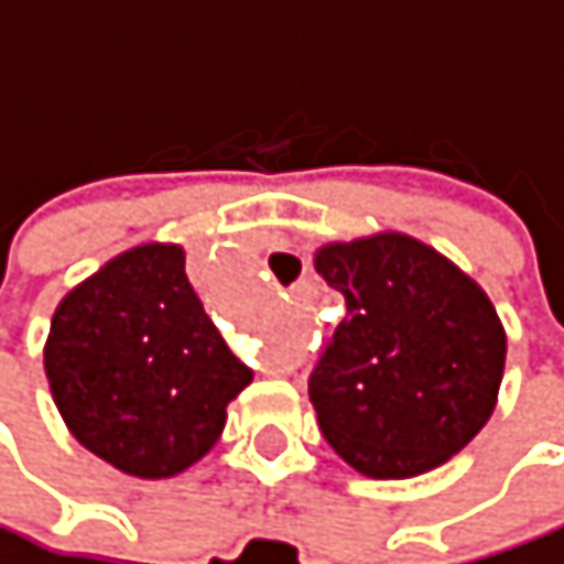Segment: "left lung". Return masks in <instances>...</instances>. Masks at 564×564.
Masks as SVG:
<instances>
[{"instance_id":"obj_1","label":"left lung","mask_w":564,"mask_h":564,"mask_svg":"<svg viewBox=\"0 0 564 564\" xmlns=\"http://www.w3.org/2000/svg\"><path fill=\"white\" fill-rule=\"evenodd\" d=\"M347 301L311 404L327 445L368 478H414L488 424L508 337L491 297L431 243L378 230L314 250Z\"/></svg>"}]
</instances>
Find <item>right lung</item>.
<instances>
[{"label": "right lung", "instance_id": "add662e5", "mask_svg": "<svg viewBox=\"0 0 564 564\" xmlns=\"http://www.w3.org/2000/svg\"><path fill=\"white\" fill-rule=\"evenodd\" d=\"M180 243H137L56 304L43 368L86 452L160 481L224 434L227 404L253 381L186 280Z\"/></svg>", "mask_w": 564, "mask_h": 564}]
</instances>
